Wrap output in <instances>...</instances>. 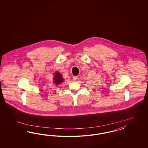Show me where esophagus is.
I'll use <instances>...</instances> for the list:
<instances>
[{
	"label": "esophagus",
	"instance_id": "1",
	"mask_svg": "<svg viewBox=\"0 0 148 148\" xmlns=\"http://www.w3.org/2000/svg\"><path fill=\"white\" fill-rule=\"evenodd\" d=\"M77 76H73V80L75 81H76V80H77Z\"/></svg>",
	"mask_w": 148,
	"mask_h": 148
}]
</instances>
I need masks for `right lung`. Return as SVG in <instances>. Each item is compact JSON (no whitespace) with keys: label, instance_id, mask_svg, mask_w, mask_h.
<instances>
[{"label":"right lung","instance_id":"obj_1","mask_svg":"<svg viewBox=\"0 0 148 148\" xmlns=\"http://www.w3.org/2000/svg\"><path fill=\"white\" fill-rule=\"evenodd\" d=\"M54 83L56 85H59L62 82L64 79L63 78L62 75L60 74V72H56L54 74Z\"/></svg>","mask_w":148,"mask_h":148}]
</instances>
